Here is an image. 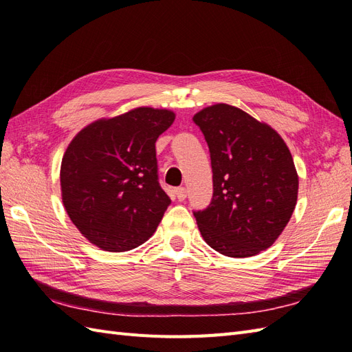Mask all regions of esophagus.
Segmentation results:
<instances>
[{
  "mask_svg": "<svg viewBox=\"0 0 352 352\" xmlns=\"http://www.w3.org/2000/svg\"><path fill=\"white\" fill-rule=\"evenodd\" d=\"M175 195H176V198H177L179 201H184V199L186 198V189H185L184 186L176 188V189H175Z\"/></svg>",
  "mask_w": 352,
  "mask_h": 352,
  "instance_id": "esophagus-1",
  "label": "esophagus"
}]
</instances>
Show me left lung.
Instances as JSON below:
<instances>
[{"label": "left lung", "instance_id": "8db88e82", "mask_svg": "<svg viewBox=\"0 0 352 352\" xmlns=\"http://www.w3.org/2000/svg\"><path fill=\"white\" fill-rule=\"evenodd\" d=\"M206 138L212 198L194 211L202 238L228 257H251L272 247L298 197L292 155L279 133L236 107L216 104L194 116Z\"/></svg>", "mask_w": 352, "mask_h": 352}]
</instances>
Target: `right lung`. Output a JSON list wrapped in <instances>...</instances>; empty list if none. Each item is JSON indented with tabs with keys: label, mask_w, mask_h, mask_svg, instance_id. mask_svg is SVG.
<instances>
[{
	"label": "right lung",
	"mask_w": 352,
	"mask_h": 352,
	"mask_svg": "<svg viewBox=\"0 0 352 352\" xmlns=\"http://www.w3.org/2000/svg\"><path fill=\"white\" fill-rule=\"evenodd\" d=\"M175 113L140 107L94 122L61 162L63 204L73 225L98 248L123 252L155 232L170 198L160 186L157 138Z\"/></svg>",
	"instance_id": "obj_1"
}]
</instances>
